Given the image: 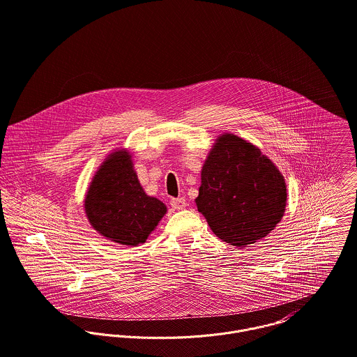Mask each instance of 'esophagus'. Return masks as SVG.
<instances>
[{
  "label": "esophagus",
  "instance_id": "obj_1",
  "mask_svg": "<svg viewBox=\"0 0 357 357\" xmlns=\"http://www.w3.org/2000/svg\"><path fill=\"white\" fill-rule=\"evenodd\" d=\"M170 205H172V208H174V209H177V211H181V209H184V208L187 206V204H185V199H184V198H176V199H172Z\"/></svg>",
  "mask_w": 357,
  "mask_h": 357
}]
</instances>
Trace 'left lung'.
I'll use <instances>...</instances> for the list:
<instances>
[{"label": "left lung", "mask_w": 357, "mask_h": 357, "mask_svg": "<svg viewBox=\"0 0 357 357\" xmlns=\"http://www.w3.org/2000/svg\"><path fill=\"white\" fill-rule=\"evenodd\" d=\"M195 204L215 236L243 248L266 237L281 222L287 184L256 145L223 132L202 166Z\"/></svg>", "instance_id": "left-lung-1"}]
</instances>
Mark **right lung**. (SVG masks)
Wrapping results in <instances>:
<instances>
[{
    "label": "right lung",
    "instance_id": "right-lung-1",
    "mask_svg": "<svg viewBox=\"0 0 357 357\" xmlns=\"http://www.w3.org/2000/svg\"><path fill=\"white\" fill-rule=\"evenodd\" d=\"M84 212L102 237L126 246L144 243L166 215V205L145 194L127 149H115L96 172Z\"/></svg>",
    "mask_w": 357,
    "mask_h": 357
}]
</instances>
